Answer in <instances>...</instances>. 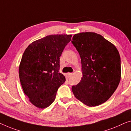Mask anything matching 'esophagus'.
<instances>
[{
    "mask_svg": "<svg viewBox=\"0 0 131 131\" xmlns=\"http://www.w3.org/2000/svg\"><path fill=\"white\" fill-rule=\"evenodd\" d=\"M72 75V73H68V77H71Z\"/></svg>",
    "mask_w": 131,
    "mask_h": 131,
    "instance_id": "esophagus-1",
    "label": "esophagus"
}]
</instances>
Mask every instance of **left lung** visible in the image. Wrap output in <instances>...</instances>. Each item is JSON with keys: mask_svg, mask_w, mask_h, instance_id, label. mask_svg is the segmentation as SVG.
I'll list each match as a JSON object with an SVG mask.
<instances>
[{"mask_svg": "<svg viewBox=\"0 0 131 131\" xmlns=\"http://www.w3.org/2000/svg\"><path fill=\"white\" fill-rule=\"evenodd\" d=\"M71 42L81 57L83 76L78 85L72 86V92L86 106H98L110 98L120 82L118 50L114 44L95 32L75 34Z\"/></svg>", "mask_w": 131, "mask_h": 131, "instance_id": "left-lung-1", "label": "left lung"}]
</instances>
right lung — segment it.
I'll return each mask as SVG.
<instances>
[{
  "mask_svg": "<svg viewBox=\"0 0 131 131\" xmlns=\"http://www.w3.org/2000/svg\"><path fill=\"white\" fill-rule=\"evenodd\" d=\"M72 35H50L27 47L19 67V76L25 94L38 108L50 106L65 77L59 72L60 56Z\"/></svg>",
  "mask_w": 131,
  "mask_h": 131,
  "instance_id": "obj_1",
  "label": "right lung"
}]
</instances>
